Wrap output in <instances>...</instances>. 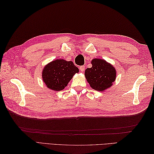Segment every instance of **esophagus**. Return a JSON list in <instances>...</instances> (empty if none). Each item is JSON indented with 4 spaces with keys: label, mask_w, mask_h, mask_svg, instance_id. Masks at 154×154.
<instances>
[{
    "label": "esophagus",
    "mask_w": 154,
    "mask_h": 154,
    "mask_svg": "<svg viewBox=\"0 0 154 154\" xmlns=\"http://www.w3.org/2000/svg\"><path fill=\"white\" fill-rule=\"evenodd\" d=\"M80 70L82 72H83V71H85V67L83 66H80Z\"/></svg>",
    "instance_id": "obj_1"
}]
</instances>
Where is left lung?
Returning <instances> with one entry per match:
<instances>
[{
  "mask_svg": "<svg viewBox=\"0 0 154 154\" xmlns=\"http://www.w3.org/2000/svg\"><path fill=\"white\" fill-rule=\"evenodd\" d=\"M91 64L92 67L85 71V76L91 88L97 91L110 88L116 78V71L112 65L97 58L93 59Z\"/></svg>",
  "mask_w": 154,
  "mask_h": 154,
  "instance_id": "obj_1",
  "label": "left lung"
}]
</instances>
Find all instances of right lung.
Segmentation results:
<instances>
[{
    "label": "right lung",
    "mask_w": 154,
    "mask_h": 154,
    "mask_svg": "<svg viewBox=\"0 0 154 154\" xmlns=\"http://www.w3.org/2000/svg\"><path fill=\"white\" fill-rule=\"evenodd\" d=\"M79 69L72 61L57 59L45 66L42 70V79L45 85L51 90L64 89Z\"/></svg>",
    "instance_id": "1"
}]
</instances>
